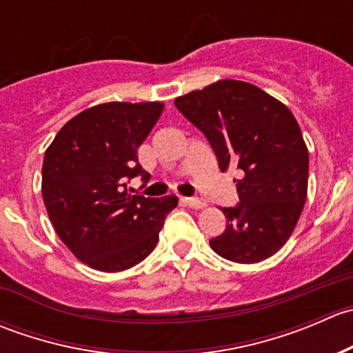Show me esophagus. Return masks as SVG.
I'll use <instances>...</instances> for the list:
<instances>
[{
	"mask_svg": "<svg viewBox=\"0 0 353 353\" xmlns=\"http://www.w3.org/2000/svg\"><path fill=\"white\" fill-rule=\"evenodd\" d=\"M183 201L186 203L188 206H190V208H203V206H205V201H203V199H199V198H183Z\"/></svg>",
	"mask_w": 353,
	"mask_h": 353,
	"instance_id": "obj_1",
	"label": "esophagus"
}]
</instances>
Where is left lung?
<instances>
[{
	"label": "left lung",
	"instance_id": "8db88e82",
	"mask_svg": "<svg viewBox=\"0 0 353 353\" xmlns=\"http://www.w3.org/2000/svg\"><path fill=\"white\" fill-rule=\"evenodd\" d=\"M206 137L219 167H236L239 203L222 208L227 227L210 241L234 263H258L290 237L307 198L309 154L287 105L261 88L220 80L174 101Z\"/></svg>",
	"mask_w": 353,
	"mask_h": 353
}]
</instances>
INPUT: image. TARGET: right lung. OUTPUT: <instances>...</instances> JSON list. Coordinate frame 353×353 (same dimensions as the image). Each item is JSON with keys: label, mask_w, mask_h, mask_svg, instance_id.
I'll return each instance as SVG.
<instances>
[{"label": "right lung", "mask_w": 353, "mask_h": 353, "mask_svg": "<svg viewBox=\"0 0 353 353\" xmlns=\"http://www.w3.org/2000/svg\"><path fill=\"white\" fill-rule=\"evenodd\" d=\"M163 110L162 102H108L77 114L59 130L42 163V198L59 239L85 265L123 272L154 251L174 194H131L128 183L150 174L138 147ZM145 186V184H143Z\"/></svg>", "instance_id": "add662e5"}]
</instances>
